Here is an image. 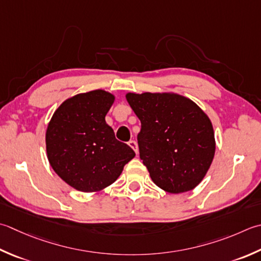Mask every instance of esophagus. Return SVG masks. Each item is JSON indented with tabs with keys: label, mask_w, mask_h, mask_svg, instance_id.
Here are the masks:
<instances>
[{
	"label": "esophagus",
	"mask_w": 261,
	"mask_h": 261,
	"mask_svg": "<svg viewBox=\"0 0 261 261\" xmlns=\"http://www.w3.org/2000/svg\"><path fill=\"white\" fill-rule=\"evenodd\" d=\"M129 146L136 151V154H138V145H137V142L135 140H130L129 141Z\"/></svg>",
	"instance_id": "34e87169"
}]
</instances>
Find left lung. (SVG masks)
Listing matches in <instances>:
<instances>
[{"mask_svg":"<svg viewBox=\"0 0 261 261\" xmlns=\"http://www.w3.org/2000/svg\"><path fill=\"white\" fill-rule=\"evenodd\" d=\"M141 122L140 158L152 182L170 193L195 189L215 155V136L207 114L195 101L174 93H127Z\"/></svg>","mask_w":261,"mask_h":261,"instance_id":"1","label":"left lung"}]
</instances>
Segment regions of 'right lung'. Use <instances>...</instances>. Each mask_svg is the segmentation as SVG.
Segmentation results:
<instances>
[{"mask_svg": "<svg viewBox=\"0 0 261 261\" xmlns=\"http://www.w3.org/2000/svg\"><path fill=\"white\" fill-rule=\"evenodd\" d=\"M115 97L97 89L64 100L46 130L50 166L75 190L97 192L111 186L136 156L115 138L105 116Z\"/></svg>", "mask_w": 261, "mask_h": 261, "instance_id": "add662e5", "label": "right lung"}]
</instances>
